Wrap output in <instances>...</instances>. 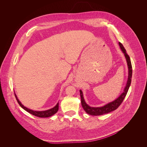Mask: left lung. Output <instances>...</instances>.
Masks as SVG:
<instances>
[{
    "label": "left lung",
    "instance_id": "1",
    "mask_svg": "<svg viewBox=\"0 0 147 147\" xmlns=\"http://www.w3.org/2000/svg\"><path fill=\"white\" fill-rule=\"evenodd\" d=\"M119 45L120 47V48H121V51L124 53V56H125V58L127 64V67H128V78H127V81L126 84V86L123 90V92L121 93V94L120 95L117 99H116L112 102H109V103L107 104L104 106L100 107H90L86 103V102L84 100V97H83V92L80 90V92L82 105L84 111H85V112L89 115H94V116H98V115L107 114L112 112V111L115 110L120 105H121V104L123 102L124 99L125 98V97L127 94V92L128 91L129 88L131 83V78H132V65H131L130 57L129 56V55L127 54L125 48H124L123 45L120 42H119Z\"/></svg>",
    "mask_w": 147,
    "mask_h": 147
}]
</instances>
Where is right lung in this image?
Here are the masks:
<instances>
[{
  "mask_svg": "<svg viewBox=\"0 0 147 147\" xmlns=\"http://www.w3.org/2000/svg\"><path fill=\"white\" fill-rule=\"evenodd\" d=\"M15 96L16 99V100L18 101V103L20 104V105L21 107L23 109H24L26 111H27L28 112H29V113L32 114L35 117H40V118H47V117H50L53 116V115H55L57 111H58L59 109V103H57L56 104V106H55L54 107L49 109L47 110H45V111H34L32 110H30L27 107H26L23 104H21V102L19 100V99H18L17 96L16 95V94L15 93Z\"/></svg>",
  "mask_w": 147,
  "mask_h": 147,
  "instance_id": "1",
  "label": "right lung"
}]
</instances>
